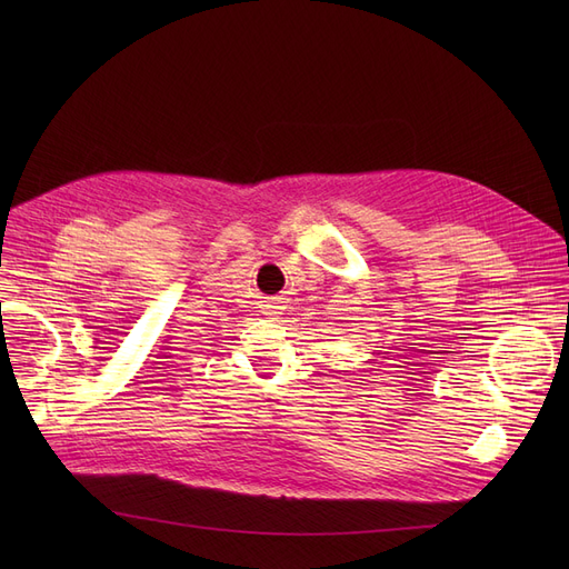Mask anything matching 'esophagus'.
Listing matches in <instances>:
<instances>
[{
	"instance_id": "obj_1",
	"label": "esophagus",
	"mask_w": 569,
	"mask_h": 569,
	"mask_svg": "<svg viewBox=\"0 0 569 569\" xmlns=\"http://www.w3.org/2000/svg\"><path fill=\"white\" fill-rule=\"evenodd\" d=\"M279 302L274 300V302H269V305H264V316H277L279 313Z\"/></svg>"
}]
</instances>
